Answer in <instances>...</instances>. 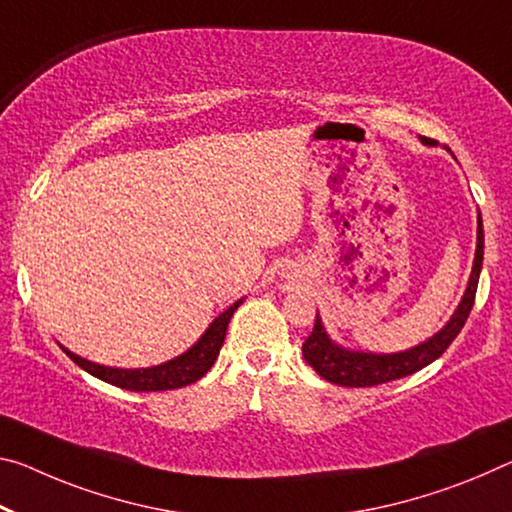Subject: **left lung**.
I'll use <instances>...</instances> for the list:
<instances>
[{"instance_id":"8db88e82","label":"left lung","mask_w":512,"mask_h":512,"mask_svg":"<svg viewBox=\"0 0 512 512\" xmlns=\"http://www.w3.org/2000/svg\"><path fill=\"white\" fill-rule=\"evenodd\" d=\"M426 143H433V141H426ZM481 266H483V221H481V214H478V241H476L472 278H469L467 291L460 300L456 314L451 316V321L446 323L435 337H431L428 342L419 344L415 348H410V351L405 353H392V355L353 353L330 342L326 330L321 326L319 314H316L312 335L307 337L303 344L305 362L310 364L321 378H326L330 383L342 385V387H373V385L389 383V380L412 376V373H417L419 369H424L426 364H431L433 360L440 358L446 348L451 346L453 339L458 337L462 326H465L467 316L474 307Z\"/></svg>"}]
</instances>
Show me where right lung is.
<instances>
[{
  "instance_id": "1",
  "label": "right lung",
  "mask_w": 512,
  "mask_h": 512,
  "mask_svg": "<svg viewBox=\"0 0 512 512\" xmlns=\"http://www.w3.org/2000/svg\"><path fill=\"white\" fill-rule=\"evenodd\" d=\"M239 305L241 300H237L232 307H227L212 326L207 328V332L200 337V342L196 346L189 348V351L180 355V358L159 364V367L111 369V367H102V364L79 358V355L70 353L68 348L63 346L61 348L66 351V355L72 362L79 364V367L91 373V376L104 380V383L129 389V392H164V389H177V387L196 383V380H200L209 369H212V364L218 358V351H221V346L225 342L227 323H230L232 314Z\"/></svg>"
}]
</instances>
